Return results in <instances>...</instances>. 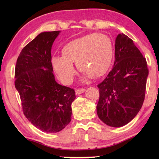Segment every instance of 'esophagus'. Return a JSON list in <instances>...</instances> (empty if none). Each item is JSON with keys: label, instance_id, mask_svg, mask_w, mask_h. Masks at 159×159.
I'll list each match as a JSON object with an SVG mask.
<instances>
[{"label": "esophagus", "instance_id": "34e87169", "mask_svg": "<svg viewBox=\"0 0 159 159\" xmlns=\"http://www.w3.org/2000/svg\"><path fill=\"white\" fill-rule=\"evenodd\" d=\"M85 92V88H81V89H78L76 90V95H80L83 93Z\"/></svg>", "mask_w": 159, "mask_h": 159}]
</instances>
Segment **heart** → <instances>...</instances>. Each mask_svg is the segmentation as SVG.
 <instances>
[{
	"instance_id": "heart-1",
	"label": "heart",
	"mask_w": 159,
	"mask_h": 159,
	"mask_svg": "<svg viewBox=\"0 0 159 159\" xmlns=\"http://www.w3.org/2000/svg\"><path fill=\"white\" fill-rule=\"evenodd\" d=\"M113 58V46L110 38L93 33L68 42L62 48V56L52 57V64L59 79L65 83L73 80L76 66L80 72L93 78L103 76Z\"/></svg>"
}]
</instances>
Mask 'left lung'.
<instances>
[{
	"label": "left lung",
	"mask_w": 159,
	"mask_h": 159,
	"mask_svg": "<svg viewBox=\"0 0 159 159\" xmlns=\"http://www.w3.org/2000/svg\"><path fill=\"white\" fill-rule=\"evenodd\" d=\"M148 69L146 58L133 41L123 33L115 43V62L106 79L98 85V116L111 127L129 123L143 105Z\"/></svg>",
	"instance_id": "obj_1"
}]
</instances>
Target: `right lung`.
Wrapping results in <instances>:
<instances>
[{
  "label": "right lung",
  "mask_w": 159,
  "mask_h": 159,
  "mask_svg": "<svg viewBox=\"0 0 159 159\" xmlns=\"http://www.w3.org/2000/svg\"><path fill=\"white\" fill-rule=\"evenodd\" d=\"M60 32L39 33L22 50L15 67V87L24 114L33 126L50 133L70 122L76 98L74 90L57 83L52 72L51 48Z\"/></svg>",
  "instance_id": "obj_1"
}]
</instances>
